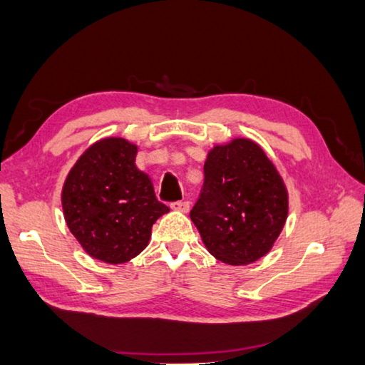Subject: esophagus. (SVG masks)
Instances as JSON below:
<instances>
[{"instance_id":"1","label":"esophagus","mask_w":365,"mask_h":365,"mask_svg":"<svg viewBox=\"0 0 365 365\" xmlns=\"http://www.w3.org/2000/svg\"><path fill=\"white\" fill-rule=\"evenodd\" d=\"M170 209H172V210L183 212V214H187V212L190 210V202H188V201H175V202H170Z\"/></svg>"}]
</instances>
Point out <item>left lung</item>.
<instances>
[{
	"instance_id": "left-lung-1",
	"label": "left lung",
	"mask_w": 365,
	"mask_h": 365,
	"mask_svg": "<svg viewBox=\"0 0 365 365\" xmlns=\"http://www.w3.org/2000/svg\"><path fill=\"white\" fill-rule=\"evenodd\" d=\"M282 177L250 138L215 145L204 163V185L190 217L217 260L250 264L267 255L286 225Z\"/></svg>"
}]
</instances>
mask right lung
<instances>
[{
    "label": "right lung",
    "instance_id": "right-lung-1",
    "mask_svg": "<svg viewBox=\"0 0 365 365\" xmlns=\"http://www.w3.org/2000/svg\"><path fill=\"white\" fill-rule=\"evenodd\" d=\"M137 145L121 137L96 142L78 158L62 188L63 217L92 258L119 264L148 246L151 227L169 207L135 165Z\"/></svg>",
    "mask_w": 365,
    "mask_h": 365
}]
</instances>
